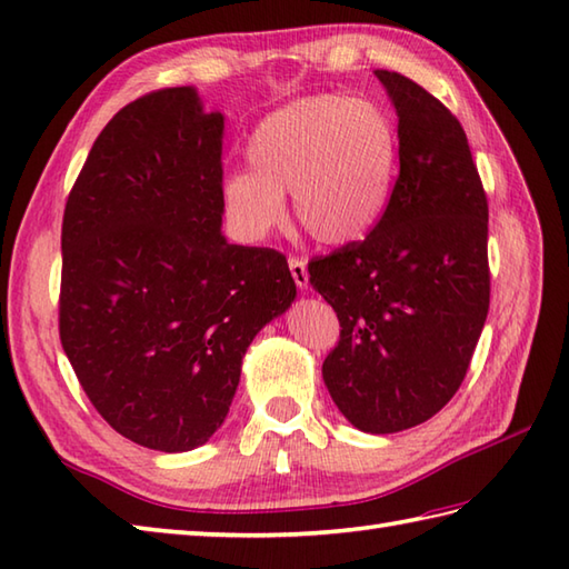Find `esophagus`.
<instances>
[{"mask_svg": "<svg viewBox=\"0 0 569 569\" xmlns=\"http://www.w3.org/2000/svg\"><path fill=\"white\" fill-rule=\"evenodd\" d=\"M288 269H291V276H293V281H296V286L300 288V291H303V288H308L310 273H308V266H306L303 259L291 257V259H288Z\"/></svg>", "mask_w": 569, "mask_h": 569, "instance_id": "obj_1", "label": "esophagus"}]
</instances>
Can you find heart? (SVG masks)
Segmentation results:
<instances>
[{"label": "heart", "mask_w": 569, "mask_h": 569, "mask_svg": "<svg viewBox=\"0 0 569 569\" xmlns=\"http://www.w3.org/2000/svg\"><path fill=\"white\" fill-rule=\"evenodd\" d=\"M247 168L222 178L227 220L244 239L283 222V196L322 247H349L373 232L391 202L401 134L386 107L337 92L308 94L263 117L247 143Z\"/></svg>", "instance_id": "b5f03b06"}]
</instances>
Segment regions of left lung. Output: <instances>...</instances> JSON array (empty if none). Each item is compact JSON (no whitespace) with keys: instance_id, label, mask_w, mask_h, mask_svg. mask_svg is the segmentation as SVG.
<instances>
[{"instance_id":"8db88e82","label":"left lung","mask_w":569,"mask_h":569,"mask_svg":"<svg viewBox=\"0 0 569 569\" xmlns=\"http://www.w3.org/2000/svg\"><path fill=\"white\" fill-rule=\"evenodd\" d=\"M396 107L401 171L367 239L308 263L340 320L322 361L335 406L355 428L420 426L465 381L489 312V204L467 134L401 72L377 70Z\"/></svg>"}]
</instances>
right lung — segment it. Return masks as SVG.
I'll return each mask as SVG.
<instances>
[{
    "mask_svg": "<svg viewBox=\"0 0 569 569\" xmlns=\"http://www.w3.org/2000/svg\"><path fill=\"white\" fill-rule=\"evenodd\" d=\"M222 131L192 88L143 94L94 139L63 212L60 345L94 410L159 452L212 438L247 347L296 298L281 251L222 234Z\"/></svg>",
    "mask_w": 569,
    "mask_h": 569,
    "instance_id": "add662e5",
    "label": "right lung"
}]
</instances>
